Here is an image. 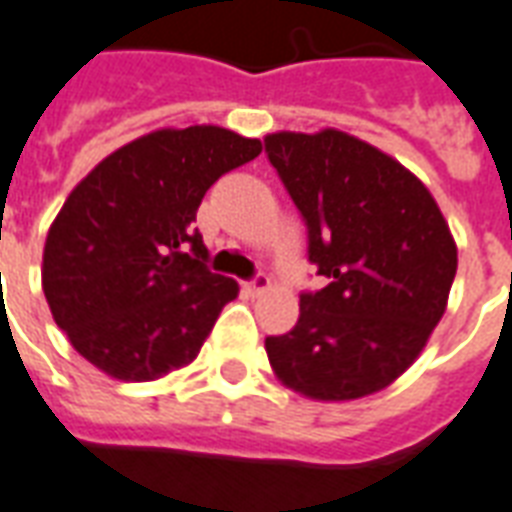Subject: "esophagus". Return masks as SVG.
Listing matches in <instances>:
<instances>
[{
  "instance_id": "1",
  "label": "esophagus",
  "mask_w": 512,
  "mask_h": 512,
  "mask_svg": "<svg viewBox=\"0 0 512 512\" xmlns=\"http://www.w3.org/2000/svg\"><path fill=\"white\" fill-rule=\"evenodd\" d=\"M268 287H271V279H268L266 274H257L255 279H249V282H244V290L249 295H260L266 293Z\"/></svg>"
}]
</instances>
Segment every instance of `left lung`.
<instances>
[{
	"label": "left lung",
	"mask_w": 512,
	"mask_h": 512,
	"mask_svg": "<svg viewBox=\"0 0 512 512\" xmlns=\"http://www.w3.org/2000/svg\"><path fill=\"white\" fill-rule=\"evenodd\" d=\"M263 143L304 217L309 263L328 279L301 293L293 331L268 336V361L309 399L382 391L445 314L458 266L448 222L410 170L347 132H274Z\"/></svg>",
	"instance_id": "8db88e82"
}]
</instances>
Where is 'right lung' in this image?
<instances>
[{
	"label": "right lung",
	"instance_id": "add662e5",
	"mask_svg": "<svg viewBox=\"0 0 512 512\" xmlns=\"http://www.w3.org/2000/svg\"><path fill=\"white\" fill-rule=\"evenodd\" d=\"M263 151L222 127L132 140L70 192L48 230L43 290L56 325L116 380L165 377L198 358L236 279L208 271L195 214L208 187Z\"/></svg>",
	"mask_w": 512,
	"mask_h": 512
}]
</instances>
